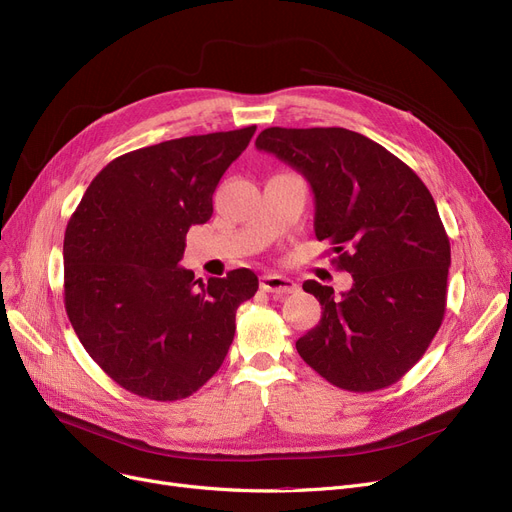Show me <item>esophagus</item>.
<instances>
[{"label": "esophagus", "mask_w": 512, "mask_h": 512, "mask_svg": "<svg viewBox=\"0 0 512 512\" xmlns=\"http://www.w3.org/2000/svg\"><path fill=\"white\" fill-rule=\"evenodd\" d=\"M261 290L276 292V294H292L299 290V286H297V282L286 278V276L265 274V276H261Z\"/></svg>", "instance_id": "obj_1"}]
</instances>
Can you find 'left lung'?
<instances>
[{
  "label": "left lung",
  "instance_id": "obj_1",
  "mask_svg": "<svg viewBox=\"0 0 512 512\" xmlns=\"http://www.w3.org/2000/svg\"><path fill=\"white\" fill-rule=\"evenodd\" d=\"M257 149L311 184L315 236L336 251L353 288L303 284L321 305L297 340L303 361L348 392L396 384L442 326L450 242L432 193L396 155L346 128H265Z\"/></svg>",
  "mask_w": 512,
  "mask_h": 512
}]
</instances>
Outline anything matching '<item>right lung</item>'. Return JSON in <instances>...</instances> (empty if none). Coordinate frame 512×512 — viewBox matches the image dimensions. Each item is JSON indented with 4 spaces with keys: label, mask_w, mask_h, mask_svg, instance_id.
<instances>
[{
    "label": "right lung",
    "mask_w": 512,
    "mask_h": 512,
    "mask_svg": "<svg viewBox=\"0 0 512 512\" xmlns=\"http://www.w3.org/2000/svg\"><path fill=\"white\" fill-rule=\"evenodd\" d=\"M257 126L124 153L89 184L64 236V305L91 359L124 390L180 400L218 371L236 309L257 276L195 280L178 261L186 232L213 213V191Z\"/></svg>",
    "instance_id": "1"
}]
</instances>
